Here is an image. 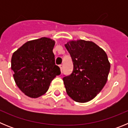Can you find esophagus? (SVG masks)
<instances>
[{
	"mask_svg": "<svg viewBox=\"0 0 128 128\" xmlns=\"http://www.w3.org/2000/svg\"><path fill=\"white\" fill-rule=\"evenodd\" d=\"M59 66H60V68L61 72H62V70H63V65H59Z\"/></svg>",
	"mask_w": 128,
	"mask_h": 128,
	"instance_id": "34e87169",
	"label": "esophagus"
}]
</instances>
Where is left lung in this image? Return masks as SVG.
I'll return each mask as SVG.
<instances>
[{
    "instance_id": "1",
    "label": "left lung",
    "mask_w": 128,
    "mask_h": 128,
    "mask_svg": "<svg viewBox=\"0 0 128 128\" xmlns=\"http://www.w3.org/2000/svg\"><path fill=\"white\" fill-rule=\"evenodd\" d=\"M74 68L63 78L66 94L76 102L93 99L106 84L110 63L104 50L91 41L72 40L65 44Z\"/></svg>"
}]
</instances>
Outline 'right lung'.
Wrapping results in <instances>:
<instances>
[{
  "label": "right lung",
  "instance_id": "1",
  "mask_svg": "<svg viewBox=\"0 0 128 128\" xmlns=\"http://www.w3.org/2000/svg\"><path fill=\"white\" fill-rule=\"evenodd\" d=\"M54 45V40L42 37L27 42L13 54L11 70L14 81L29 98L45 94L53 79L61 74L55 64Z\"/></svg>",
  "mask_w": 128,
  "mask_h": 128
}]
</instances>
